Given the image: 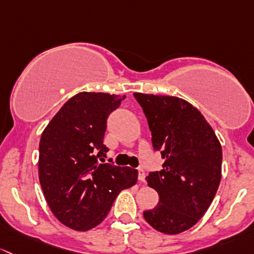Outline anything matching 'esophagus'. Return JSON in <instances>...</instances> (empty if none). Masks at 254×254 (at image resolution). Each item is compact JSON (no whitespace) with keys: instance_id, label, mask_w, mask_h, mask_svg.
Here are the masks:
<instances>
[{"instance_id":"obj_1","label":"esophagus","mask_w":254,"mask_h":254,"mask_svg":"<svg viewBox=\"0 0 254 254\" xmlns=\"http://www.w3.org/2000/svg\"><path fill=\"white\" fill-rule=\"evenodd\" d=\"M137 171H138V180L143 182V181H144V180H145V172H144V170L140 169V167H139V169H138Z\"/></svg>"}]
</instances>
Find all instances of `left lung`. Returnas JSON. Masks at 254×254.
Instances as JSON below:
<instances>
[{
    "label": "left lung",
    "mask_w": 254,
    "mask_h": 254,
    "mask_svg": "<svg viewBox=\"0 0 254 254\" xmlns=\"http://www.w3.org/2000/svg\"><path fill=\"white\" fill-rule=\"evenodd\" d=\"M133 95L148 120L154 150L165 159L160 171L146 177L149 187L158 192L159 204L143 216L163 234H180L198 223L215 197L221 180V145L203 115L187 101Z\"/></svg>",
    "instance_id": "8db88e82"
}]
</instances>
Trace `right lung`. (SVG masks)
<instances>
[{"label": "right lung", "mask_w": 254, "mask_h": 254, "mask_svg": "<svg viewBox=\"0 0 254 254\" xmlns=\"http://www.w3.org/2000/svg\"><path fill=\"white\" fill-rule=\"evenodd\" d=\"M126 96L79 93L50 121L39 145V179L54 215L77 231L99 225L125 188L135 185L138 171L100 164L106 120Z\"/></svg>", "instance_id": "1"}]
</instances>
